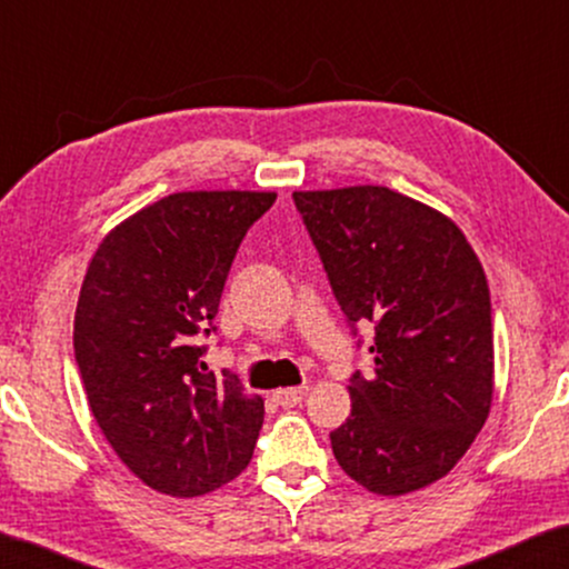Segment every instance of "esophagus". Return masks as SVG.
<instances>
[{
  "label": "esophagus",
  "mask_w": 569,
  "mask_h": 569,
  "mask_svg": "<svg viewBox=\"0 0 569 569\" xmlns=\"http://www.w3.org/2000/svg\"><path fill=\"white\" fill-rule=\"evenodd\" d=\"M308 393V386H295V388H279V391L271 393V399H274L279 407H298V403L306 399Z\"/></svg>",
  "instance_id": "obj_1"
}]
</instances>
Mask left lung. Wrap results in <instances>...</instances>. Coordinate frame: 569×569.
<instances>
[{"label": "left lung", "instance_id": "1", "mask_svg": "<svg viewBox=\"0 0 569 569\" xmlns=\"http://www.w3.org/2000/svg\"><path fill=\"white\" fill-rule=\"evenodd\" d=\"M347 321H370L372 372L331 432L347 477L396 497L446 477L489 417L492 306L461 228L386 186L295 191ZM357 331V329H355Z\"/></svg>", "mask_w": 569, "mask_h": 569}]
</instances>
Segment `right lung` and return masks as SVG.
<instances>
[{
    "instance_id": "obj_1",
    "label": "right lung",
    "mask_w": 569,
    "mask_h": 569,
    "mask_svg": "<svg viewBox=\"0 0 569 569\" xmlns=\"http://www.w3.org/2000/svg\"><path fill=\"white\" fill-rule=\"evenodd\" d=\"M274 191H181L108 232L84 274L74 360L92 417L127 469L170 497H199L251 463L263 399L207 372L240 240ZM210 329L207 330L206 326Z\"/></svg>"
}]
</instances>
